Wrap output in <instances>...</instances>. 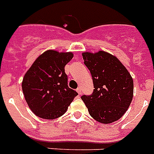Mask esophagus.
<instances>
[{"instance_id": "1", "label": "esophagus", "mask_w": 154, "mask_h": 154, "mask_svg": "<svg viewBox=\"0 0 154 154\" xmlns=\"http://www.w3.org/2000/svg\"><path fill=\"white\" fill-rule=\"evenodd\" d=\"M76 91H77V92L79 93V95H80L82 93V91H81V88L80 87H79L78 88L76 89Z\"/></svg>"}]
</instances>
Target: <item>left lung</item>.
<instances>
[{
    "label": "left lung",
    "instance_id": "left-lung-1",
    "mask_svg": "<svg viewBox=\"0 0 154 154\" xmlns=\"http://www.w3.org/2000/svg\"><path fill=\"white\" fill-rule=\"evenodd\" d=\"M84 64L92 75L94 89L81 99L90 115L108 124L122 118L133 97V79L115 56L105 51L82 54Z\"/></svg>",
    "mask_w": 154,
    "mask_h": 154
}]
</instances>
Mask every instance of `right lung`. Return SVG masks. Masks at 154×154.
<instances>
[{
    "label": "right lung",
    "instance_id": "right-lung-1",
    "mask_svg": "<svg viewBox=\"0 0 154 154\" xmlns=\"http://www.w3.org/2000/svg\"><path fill=\"white\" fill-rule=\"evenodd\" d=\"M71 52L49 49L33 62L23 79L22 88L29 108L36 116L55 119L66 112L78 95L68 87L65 66L72 59Z\"/></svg>",
    "mask_w": 154,
    "mask_h": 154
}]
</instances>
